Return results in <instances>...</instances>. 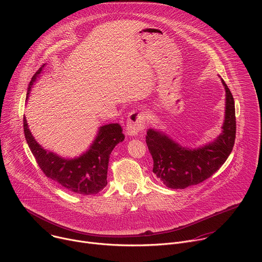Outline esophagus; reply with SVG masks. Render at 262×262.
Segmentation results:
<instances>
[{
	"label": "esophagus",
	"instance_id": "34e87169",
	"mask_svg": "<svg viewBox=\"0 0 262 262\" xmlns=\"http://www.w3.org/2000/svg\"><path fill=\"white\" fill-rule=\"evenodd\" d=\"M146 126V118L144 114L133 112L129 114L127 122H126V134L130 137L138 135L142 132Z\"/></svg>",
	"mask_w": 262,
	"mask_h": 262
}]
</instances>
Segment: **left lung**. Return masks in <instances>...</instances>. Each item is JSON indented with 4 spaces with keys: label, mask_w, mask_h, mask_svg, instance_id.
I'll return each mask as SVG.
<instances>
[{
    "label": "left lung",
    "mask_w": 262,
    "mask_h": 262,
    "mask_svg": "<svg viewBox=\"0 0 262 262\" xmlns=\"http://www.w3.org/2000/svg\"><path fill=\"white\" fill-rule=\"evenodd\" d=\"M221 81L225 88V116L222 133L212 142L189 148L164 132L147 130L146 144L154 160L152 171L170 189H185L204 181L222 167L232 151L236 133L234 99L225 82Z\"/></svg>",
    "instance_id": "left-lung-1"
}]
</instances>
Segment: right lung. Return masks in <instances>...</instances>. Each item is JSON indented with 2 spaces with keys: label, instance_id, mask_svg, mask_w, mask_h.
I'll return each mask as SVG.
<instances>
[{
  "label": "right lung",
  "instance_id": "right-lung-1",
  "mask_svg": "<svg viewBox=\"0 0 262 262\" xmlns=\"http://www.w3.org/2000/svg\"><path fill=\"white\" fill-rule=\"evenodd\" d=\"M45 66L46 64L32 77L27 90V100ZM24 132L29 148L42 172L69 192L86 196L97 194L107 184L106 174L111 152L118 143L124 140L119 124H105L98 128L95 139L84 154L73 159H65L47 150L35 140L26 117H24Z\"/></svg>",
  "mask_w": 262,
  "mask_h": 262
}]
</instances>
